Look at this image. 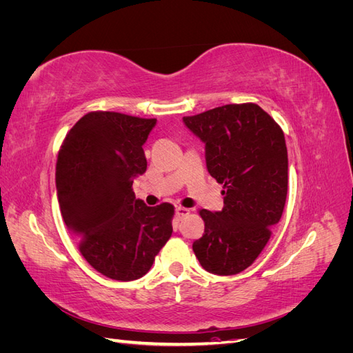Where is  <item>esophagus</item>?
<instances>
[{"mask_svg": "<svg viewBox=\"0 0 353 353\" xmlns=\"http://www.w3.org/2000/svg\"><path fill=\"white\" fill-rule=\"evenodd\" d=\"M190 213V209H187V208H183V206H176L175 208V215L178 216V218H184V216H187Z\"/></svg>", "mask_w": 353, "mask_h": 353, "instance_id": "1", "label": "esophagus"}]
</instances>
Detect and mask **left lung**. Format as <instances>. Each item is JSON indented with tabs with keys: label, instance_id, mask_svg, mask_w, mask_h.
<instances>
[{
	"label": "left lung",
	"instance_id": "1",
	"mask_svg": "<svg viewBox=\"0 0 353 353\" xmlns=\"http://www.w3.org/2000/svg\"><path fill=\"white\" fill-rule=\"evenodd\" d=\"M205 143L209 174L223 185V208L200 210L205 234L193 243L200 265L234 275L256 261L281 219L287 197L284 132L258 104H227L185 116Z\"/></svg>",
	"mask_w": 353,
	"mask_h": 353
}]
</instances>
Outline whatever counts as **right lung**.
<instances>
[{
    "label": "right lung",
    "instance_id": "obj_1",
    "mask_svg": "<svg viewBox=\"0 0 353 353\" xmlns=\"http://www.w3.org/2000/svg\"><path fill=\"white\" fill-rule=\"evenodd\" d=\"M156 119L116 112H90L63 141L57 197L79 252L108 279H141L172 236L174 206L148 208L135 199L134 178L143 175V145Z\"/></svg>",
    "mask_w": 353,
    "mask_h": 353
}]
</instances>
